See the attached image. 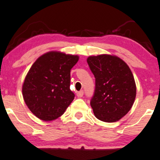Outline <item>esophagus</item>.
<instances>
[{"instance_id":"esophagus-1","label":"esophagus","mask_w":160,"mask_h":160,"mask_svg":"<svg viewBox=\"0 0 160 160\" xmlns=\"http://www.w3.org/2000/svg\"><path fill=\"white\" fill-rule=\"evenodd\" d=\"M77 95H78V98H82V96H83V91H82V90H81V91L78 92V93H77Z\"/></svg>"}]
</instances>
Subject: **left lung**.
Returning <instances> with one entry per match:
<instances>
[{
  "mask_svg": "<svg viewBox=\"0 0 160 160\" xmlns=\"http://www.w3.org/2000/svg\"><path fill=\"white\" fill-rule=\"evenodd\" d=\"M87 62L95 78L90 101L95 117L104 122L120 120L130 110L136 98L131 70L122 59L108 54L91 56Z\"/></svg>",
  "mask_w": 160,
  "mask_h": 160,
  "instance_id": "left-lung-1",
  "label": "left lung"
}]
</instances>
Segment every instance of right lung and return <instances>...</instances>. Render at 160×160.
Wrapping results in <instances>:
<instances>
[{
	"label": "right lung",
	"instance_id": "obj_1",
	"mask_svg": "<svg viewBox=\"0 0 160 160\" xmlns=\"http://www.w3.org/2000/svg\"><path fill=\"white\" fill-rule=\"evenodd\" d=\"M77 55L51 51L32 64L22 86L23 98L30 111L41 120L58 118L71 104L74 94L70 89L71 69Z\"/></svg>",
	"mask_w": 160,
	"mask_h": 160
}]
</instances>
